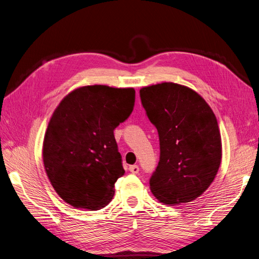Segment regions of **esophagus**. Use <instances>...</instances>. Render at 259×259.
<instances>
[{"mask_svg":"<svg viewBox=\"0 0 259 259\" xmlns=\"http://www.w3.org/2000/svg\"><path fill=\"white\" fill-rule=\"evenodd\" d=\"M129 170L131 171L132 174H138L139 170H140V167H139V165H130Z\"/></svg>","mask_w":259,"mask_h":259,"instance_id":"esophagus-1","label":"esophagus"}]
</instances>
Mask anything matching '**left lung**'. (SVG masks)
Segmentation results:
<instances>
[{
	"label": "left lung",
	"mask_w": 259,
	"mask_h": 259,
	"mask_svg": "<svg viewBox=\"0 0 259 259\" xmlns=\"http://www.w3.org/2000/svg\"><path fill=\"white\" fill-rule=\"evenodd\" d=\"M140 96L160 141L151 193L165 205L194 200L211 185L221 164V135L213 111L196 92L171 82L143 88Z\"/></svg>",
	"instance_id": "8db88e82"
}]
</instances>
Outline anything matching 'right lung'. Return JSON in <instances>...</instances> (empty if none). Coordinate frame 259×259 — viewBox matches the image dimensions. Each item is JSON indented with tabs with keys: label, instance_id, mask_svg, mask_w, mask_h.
<instances>
[{
	"label": "right lung",
	"instance_id": "obj_1",
	"mask_svg": "<svg viewBox=\"0 0 259 259\" xmlns=\"http://www.w3.org/2000/svg\"><path fill=\"white\" fill-rule=\"evenodd\" d=\"M136 91L88 85L57 105L44 139L46 173L56 193L74 208L99 210L124 174L114 129L133 111Z\"/></svg>",
	"mask_w": 259,
	"mask_h": 259
}]
</instances>
